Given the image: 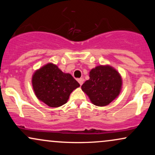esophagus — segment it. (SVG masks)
Instances as JSON below:
<instances>
[{"label":"esophagus","instance_id":"1","mask_svg":"<svg viewBox=\"0 0 155 155\" xmlns=\"http://www.w3.org/2000/svg\"><path fill=\"white\" fill-rule=\"evenodd\" d=\"M83 81H84V79H82V78H80V79H78V82L79 83V84L81 85V84H83Z\"/></svg>","mask_w":155,"mask_h":155}]
</instances>
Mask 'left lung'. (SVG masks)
<instances>
[{
  "label": "left lung",
  "mask_w": 155,
  "mask_h": 155,
  "mask_svg": "<svg viewBox=\"0 0 155 155\" xmlns=\"http://www.w3.org/2000/svg\"><path fill=\"white\" fill-rule=\"evenodd\" d=\"M90 79L81 86L92 104L106 106L118 97L122 87L120 74L109 65H100L90 71Z\"/></svg>",
  "instance_id": "left-lung-1"
}]
</instances>
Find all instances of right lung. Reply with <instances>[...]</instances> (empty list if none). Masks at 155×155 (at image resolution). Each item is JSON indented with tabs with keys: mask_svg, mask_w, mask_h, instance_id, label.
<instances>
[{
	"mask_svg": "<svg viewBox=\"0 0 155 155\" xmlns=\"http://www.w3.org/2000/svg\"><path fill=\"white\" fill-rule=\"evenodd\" d=\"M32 86L39 101L57 108L66 104L71 93L80 84L70 74L63 73L57 65L49 63L34 72Z\"/></svg>",
	"mask_w": 155,
	"mask_h": 155,
	"instance_id": "obj_1",
	"label": "right lung"
}]
</instances>
